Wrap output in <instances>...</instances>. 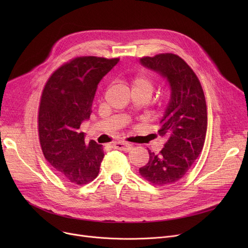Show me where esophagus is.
<instances>
[{"instance_id":"obj_1","label":"esophagus","mask_w":248,"mask_h":248,"mask_svg":"<svg viewBox=\"0 0 248 248\" xmlns=\"http://www.w3.org/2000/svg\"><path fill=\"white\" fill-rule=\"evenodd\" d=\"M112 148L121 150V151H124V152H128V151H131L133 149V146L127 144V142L120 141V142H114V144L112 145Z\"/></svg>"}]
</instances>
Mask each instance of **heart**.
Here are the masks:
<instances>
[{
	"label": "heart",
	"instance_id": "obj_1",
	"mask_svg": "<svg viewBox=\"0 0 248 248\" xmlns=\"http://www.w3.org/2000/svg\"><path fill=\"white\" fill-rule=\"evenodd\" d=\"M132 91H141L151 96L154 90V82L150 77L145 75H138L129 81Z\"/></svg>",
	"mask_w": 248,
	"mask_h": 248
}]
</instances>
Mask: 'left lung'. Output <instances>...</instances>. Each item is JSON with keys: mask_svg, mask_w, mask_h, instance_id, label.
<instances>
[{"mask_svg": "<svg viewBox=\"0 0 248 248\" xmlns=\"http://www.w3.org/2000/svg\"><path fill=\"white\" fill-rule=\"evenodd\" d=\"M140 63L165 78L171 93L158 131L168 140L159 155L149 151V162L140 168V174L154 185H171L185 176L203 149L207 131L204 93L196 74L178 55L144 57Z\"/></svg>", "mask_w": 248, "mask_h": 248, "instance_id": "obj_1", "label": "left lung"}]
</instances>
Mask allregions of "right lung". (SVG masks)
Segmentation results:
<instances>
[{
	"instance_id": "obj_1",
	"label": "right lung",
	"mask_w": 248,
	"mask_h": 248,
	"mask_svg": "<svg viewBox=\"0 0 248 248\" xmlns=\"http://www.w3.org/2000/svg\"><path fill=\"white\" fill-rule=\"evenodd\" d=\"M119 61L75 58L52 74L44 87L38 116L42 152L58 176L73 184L89 183L99 173L102 146L94 140L85 144L79 128L89 120L98 83Z\"/></svg>"
}]
</instances>
